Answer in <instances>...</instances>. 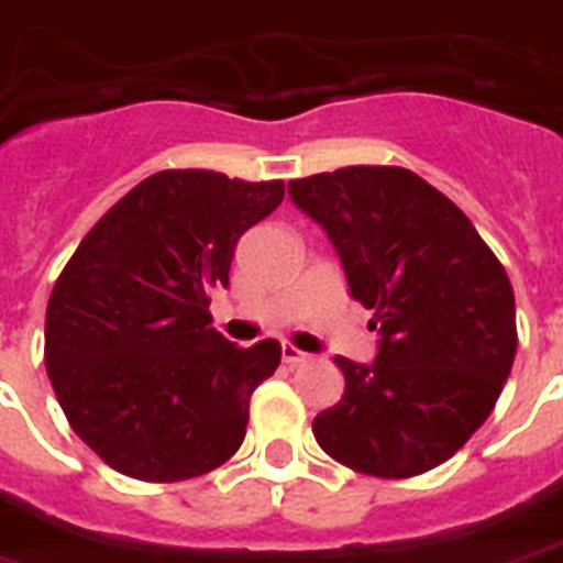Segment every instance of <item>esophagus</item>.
Segmentation results:
<instances>
[{
	"mask_svg": "<svg viewBox=\"0 0 563 563\" xmlns=\"http://www.w3.org/2000/svg\"><path fill=\"white\" fill-rule=\"evenodd\" d=\"M282 360H285L287 366H302L306 360H309V354H302L299 347H294L290 342L282 344Z\"/></svg>",
	"mask_w": 563,
	"mask_h": 563,
	"instance_id": "esophagus-1",
	"label": "esophagus"
}]
</instances>
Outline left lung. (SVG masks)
I'll return each mask as SVG.
<instances>
[{"label": "left lung", "mask_w": 563, "mask_h": 563, "mask_svg": "<svg viewBox=\"0 0 563 563\" xmlns=\"http://www.w3.org/2000/svg\"><path fill=\"white\" fill-rule=\"evenodd\" d=\"M375 311V363L335 356L339 405L311 422L335 462L417 477L462 450L516 356V299L500 261L453 200L405 167L356 164L287 183Z\"/></svg>", "instance_id": "left-lung-1"}]
</instances>
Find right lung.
Returning <instances> with one entry per match:
<instances>
[{
    "label": "right lung",
    "mask_w": 563,
    "mask_h": 563,
    "mask_svg": "<svg viewBox=\"0 0 563 563\" xmlns=\"http://www.w3.org/2000/svg\"><path fill=\"white\" fill-rule=\"evenodd\" d=\"M285 183L162 170L98 219L53 285L44 366L77 438L113 471L179 483L224 465L249 401L282 363L276 339L216 332L209 287L231 282L236 242Z\"/></svg>",
    "instance_id": "right-lung-1"
}]
</instances>
